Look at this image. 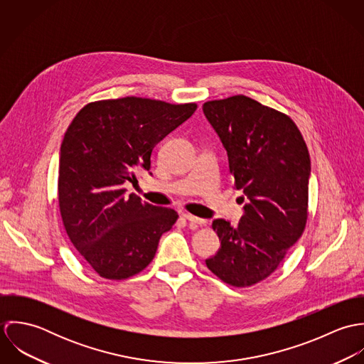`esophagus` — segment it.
Wrapping results in <instances>:
<instances>
[{
  "mask_svg": "<svg viewBox=\"0 0 364 364\" xmlns=\"http://www.w3.org/2000/svg\"><path fill=\"white\" fill-rule=\"evenodd\" d=\"M182 217H183L185 220H188L189 223H193V224H198V225H206V224H208V220L199 218V217L192 215V214H182Z\"/></svg>",
  "mask_w": 364,
  "mask_h": 364,
  "instance_id": "34e87169",
  "label": "esophagus"
}]
</instances>
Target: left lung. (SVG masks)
I'll return each instance as SVG.
<instances>
[{"instance_id": "obj_1", "label": "left lung", "mask_w": 364, "mask_h": 364, "mask_svg": "<svg viewBox=\"0 0 364 364\" xmlns=\"http://www.w3.org/2000/svg\"><path fill=\"white\" fill-rule=\"evenodd\" d=\"M228 154L235 188L248 198L237 227L214 220L221 248L208 270L234 287L269 277L303 235L309 218L311 161L290 116L245 95L203 104Z\"/></svg>"}]
</instances>
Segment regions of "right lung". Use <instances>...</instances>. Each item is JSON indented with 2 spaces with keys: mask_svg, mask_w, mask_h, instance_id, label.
I'll list each match as a JSON object with an SVG mask.
<instances>
[{
  "mask_svg": "<svg viewBox=\"0 0 364 364\" xmlns=\"http://www.w3.org/2000/svg\"><path fill=\"white\" fill-rule=\"evenodd\" d=\"M196 109L126 97L90 102L70 123L60 149L58 208L70 241L101 277L144 270L176 223L175 210L126 195L124 183L150 171L153 149Z\"/></svg>",
  "mask_w": 364,
  "mask_h": 364,
  "instance_id": "1",
  "label": "right lung"
}]
</instances>
